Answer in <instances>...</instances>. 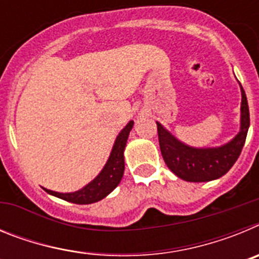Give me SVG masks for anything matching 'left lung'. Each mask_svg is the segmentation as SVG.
Listing matches in <instances>:
<instances>
[{"instance_id":"8db88e82","label":"left lung","mask_w":259,"mask_h":259,"mask_svg":"<svg viewBox=\"0 0 259 259\" xmlns=\"http://www.w3.org/2000/svg\"><path fill=\"white\" fill-rule=\"evenodd\" d=\"M241 91V115H240V131L232 140L221 146L212 148H196L176 139L170 131L157 122L158 139L162 157L167 167L178 178L185 182L201 183L219 179L230 171L237 161L242 146L245 144L249 124V107L246 95L240 84Z\"/></svg>"}]
</instances>
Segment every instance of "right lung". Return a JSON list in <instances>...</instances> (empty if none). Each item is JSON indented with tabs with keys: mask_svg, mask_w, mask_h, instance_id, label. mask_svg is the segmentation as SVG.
<instances>
[{
	"mask_svg": "<svg viewBox=\"0 0 259 259\" xmlns=\"http://www.w3.org/2000/svg\"><path fill=\"white\" fill-rule=\"evenodd\" d=\"M132 127H134V120H130L122 131L119 132L113 149L110 152L109 159L105 163L101 172L98 174L92 182H89L79 191L68 192V193H59V192L50 191L47 188H44V191L52 196H56L68 202L79 203V205L95 203L106 197L107 194L111 193L118 187L124 174V149Z\"/></svg>",
	"mask_w": 259,
	"mask_h": 259,
	"instance_id": "1",
	"label": "right lung"
}]
</instances>
